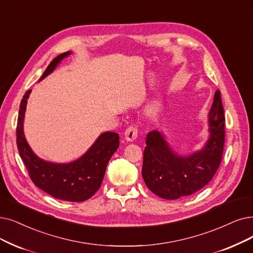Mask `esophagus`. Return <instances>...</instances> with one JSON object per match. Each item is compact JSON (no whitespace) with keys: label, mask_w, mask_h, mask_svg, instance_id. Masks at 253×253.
<instances>
[{"label":"esophagus","mask_w":253,"mask_h":253,"mask_svg":"<svg viewBox=\"0 0 253 253\" xmlns=\"http://www.w3.org/2000/svg\"><path fill=\"white\" fill-rule=\"evenodd\" d=\"M138 136V132H137V128L133 126H128L126 132H125V137H126V141H129V142H132V141H134Z\"/></svg>","instance_id":"34e87169"}]
</instances>
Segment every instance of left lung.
<instances>
[{"label":"left lung","instance_id":"1","mask_svg":"<svg viewBox=\"0 0 253 253\" xmlns=\"http://www.w3.org/2000/svg\"><path fill=\"white\" fill-rule=\"evenodd\" d=\"M209 138L203 148L179 155L159 130L146 136L142 176L147 188L164 199H178L194 194L213 178L224 147V112L220 91L216 90L209 112Z\"/></svg>","mask_w":253,"mask_h":253}]
</instances>
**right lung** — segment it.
Masks as SVG:
<instances>
[{"label": "right lung", "mask_w": 253, "mask_h": 253, "mask_svg": "<svg viewBox=\"0 0 253 253\" xmlns=\"http://www.w3.org/2000/svg\"><path fill=\"white\" fill-rule=\"evenodd\" d=\"M69 55H72V52L57 56L48 64L39 82L52 74ZM30 94L31 90H28L22 99L16 127L18 153L30 177L39 189L55 198L74 203L89 199L99 189L109 161L119 147L118 134L102 133L83 156L69 163H55L40 159L30 147L24 133L25 113Z\"/></svg>", "instance_id": "right-lung-1"}]
</instances>
